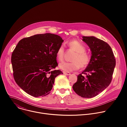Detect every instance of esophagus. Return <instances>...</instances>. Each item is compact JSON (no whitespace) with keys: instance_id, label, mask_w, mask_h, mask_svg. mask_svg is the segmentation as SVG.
<instances>
[{"instance_id":"esophagus-1","label":"esophagus","mask_w":127,"mask_h":127,"mask_svg":"<svg viewBox=\"0 0 127 127\" xmlns=\"http://www.w3.org/2000/svg\"><path fill=\"white\" fill-rule=\"evenodd\" d=\"M63 73L65 74V75H70V73L69 72H65V71H63Z\"/></svg>"}]
</instances>
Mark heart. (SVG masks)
I'll return each instance as SVG.
<instances>
[{"label":"heart","instance_id":"heart-1","mask_svg":"<svg viewBox=\"0 0 127 127\" xmlns=\"http://www.w3.org/2000/svg\"><path fill=\"white\" fill-rule=\"evenodd\" d=\"M70 48L76 52L75 54L72 57V62H63L59 65L61 69L65 72H71L78 70L80 67L85 68L91 62V55L86 51L85 47L77 40H74L68 43ZM65 48L61 45L56 52V57L59 61H62L64 59Z\"/></svg>","mask_w":127,"mask_h":127}]
</instances>
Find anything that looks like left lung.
<instances>
[{"mask_svg":"<svg viewBox=\"0 0 127 127\" xmlns=\"http://www.w3.org/2000/svg\"><path fill=\"white\" fill-rule=\"evenodd\" d=\"M83 41L92 51V60L77 76L74 91L84 98H92L102 92L112 81L116 59L113 50L105 42L95 37H83Z\"/></svg>","mask_w":127,"mask_h":127,"instance_id":"obj_1","label":"left lung"}]
</instances>
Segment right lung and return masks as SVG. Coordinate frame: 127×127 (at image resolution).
Returning a JSON list of instances; mask_svg holds the SVG:
<instances>
[{"label":"right lung","instance_id":"1","mask_svg":"<svg viewBox=\"0 0 127 127\" xmlns=\"http://www.w3.org/2000/svg\"><path fill=\"white\" fill-rule=\"evenodd\" d=\"M63 40L59 35L35 34L19 41L11 61L15 82L29 95L38 97L50 93L55 78L63 72L58 66L56 52Z\"/></svg>","mask_w":127,"mask_h":127}]
</instances>
